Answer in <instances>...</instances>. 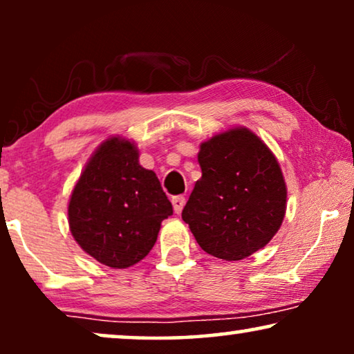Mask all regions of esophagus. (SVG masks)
Here are the masks:
<instances>
[{
  "instance_id": "1",
  "label": "esophagus",
  "mask_w": 354,
  "mask_h": 354,
  "mask_svg": "<svg viewBox=\"0 0 354 354\" xmlns=\"http://www.w3.org/2000/svg\"><path fill=\"white\" fill-rule=\"evenodd\" d=\"M172 206H174V211H176V214H180L183 206H185V196H183V195L174 196L172 198Z\"/></svg>"
}]
</instances>
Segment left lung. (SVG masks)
Wrapping results in <instances>:
<instances>
[{
    "label": "left lung",
    "instance_id": "1",
    "mask_svg": "<svg viewBox=\"0 0 354 354\" xmlns=\"http://www.w3.org/2000/svg\"><path fill=\"white\" fill-rule=\"evenodd\" d=\"M203 176L182 211L198 245L225 261L248 258L272 240L287 209L277 159L245 127L201 143Z\"/></svg>",
    "mask_w": 354,
    "mask_h": 354
}]
</instances>
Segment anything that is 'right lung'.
Listing matches in <instances>:
<instances>
[{
    "mask_svg": "<svg viewBox=\"0 0 354 354\" xmlns=\"http://www.w3.org/2000/svg\"><path fill=\"white\" fill-rule=\"evenodd\" d=\"M69 227L80 248L101 264L125 269L156 243L172 205L156 174L140 166L138 149L125 138H108L75 183Z\"/></svg>",
    "mask_w": 354,
    "mask_h": 354,
    "instance_id": "obj_1",
    "label": "right lung"
}]
</instances>
